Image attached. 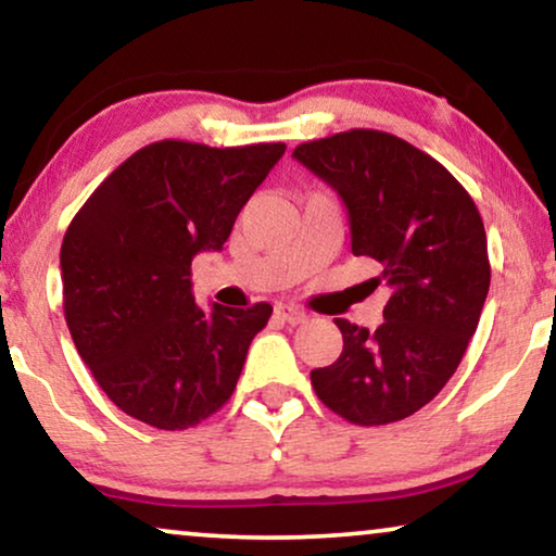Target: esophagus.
Returning <instances> with one entry per match:
<instances>
[{
	"label": "esophagus",
	"mask_w": 556,
	"mask_h": 556,
	"mask_svg": "<svg viewBox=\"0 0 556 556\" xmlns=\"http://www.w3.org/2000/svg\"><path fill=\"white\" fill-rule=\"evenodd\" d=\"M274 315H277L282 323H290V325H300L307 320V315L292 305H277L274 307Z\"/></svg>",
	"instance_id": "obj_1"
}]
</instances>
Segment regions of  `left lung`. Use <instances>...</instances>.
<instances>
[{
	"mask_svg": "<svg viewBox=\"0 0 556 556\" xmlns=\"http://www.w3.org/2000/svg\"><path fill=\"white\" fill-rule=\"evenodd\" d=\"M348 208L351 249L381 264L391 298L374 332L338 317L343 353L309 374L320 402L361 427L412 417L460 366L488 287L483 218L468 190L417 147L351 129L294 147Z\"/></svg>",
	"mask_w": 556,
	"mask_h": 556,
	"instance_id": "8db88e82",
	"label": "left lung"
}]
</instances>
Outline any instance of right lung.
Listing matches in <instances>:
<instances>
[{
    "mask_svg": "<svg viewBox=\"0 0 556 556\" xmlns=\"http://www.w3.org/2000/svg\"><path fill=\"white\" fill-rule=\"evenodd\" d=\"M285 150L162 139L122 162L71 220L61 247L65 323L93 379L129 417L175 432L231 399L271 305L201 309L190 264L224 249Z\"/></svg>",
    "mask_w": 556,
    "mask_h": 556,
    "instance_id": "right-lung-1",
    "label": "right lung"
}]
</instances>
